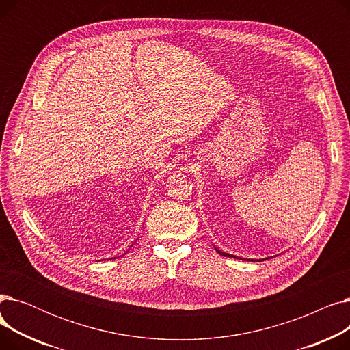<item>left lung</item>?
<instances>
[{
  "mask_svg": "<svg viewBox=\"0 0 350 350\" xmlns=\"http://www.w3.org/2000/svg\"><path fill=\"white\" fill-rule=\"evenodd\" d=\"M214 248H215V251H217L219 255H224V256H232V258H237V256H235V255H232V254L224 252V251H221V250H218L217 247H214ZM269 258H271V256H269ZM265 260H268V258H265ZM247 261H254V260H247ZM256 261H264V258H262V260H256Z\"/></svg>",
  "mask_w": 350,
  "mask_h": 350,
  "instance_id": "obj_1",
  "label": "left lung"
}]
</instances>
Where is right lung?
I'll list each match as a JSON object with an SVG mask.
<instances>
[{
	"label": "right lung",
	"instance_id": "add662e5",
	"mask_svg": "<svg viewBox=\"0 0 350 350\" xmlns=\"http://www.w3.org/2000/svg\"><path fill=\"white\" fill-rule=\"evenodd\" d=\"M132 247H133V244H132ZM127 251H129V250H127ZM127 251H126V252H127ZM126 252H124V254H126ZM124 254H123V255H124ZM123 255H122V256H123ZM115 258H116V256H115Z\"/></svg>",
	"mask_w": 350,
	"mask_h": 350
}]
</instances>
